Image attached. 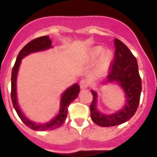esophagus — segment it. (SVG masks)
Returning <instances> with one entry per match:
<instances>
[{
  "mask_svg": "<svg viewBox=\"0 0 157 157\" xmlns=\"http://www.w3.org/2000/svg\"><path fill=\"white\" fill-rule=\"evenodd\" d=\"M89 83L90 82L87 79L83 78V79H82L79 82L80 87H81V89H86V88L88 87V86H89Z\"/></svg>",
  "mask_w": 157,
  "mask_h": 157,
  "instance_id": "esophagus-1",
  "label": "esophagus"
}]
</instances>
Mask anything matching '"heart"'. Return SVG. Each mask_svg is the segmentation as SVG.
<instances>
[{"instance_id":"obj_1","label":"heart","mask_w":157,"mask_h":157,"mask_svg":"<svg viewBox=\"0 0 157 157\" xmlns=\"http://www.w3.org/2000/svg\"><path fill=\"white\" fill-rule=\"evenodd\" d=\"M104 52V48L102 47L98 46L95 47L92 49L91 52H90V59H91L92 61H95L97 60L99 56L102 54V52ZM111 59V53L108 51L104 52V54L101 56V59L100 60V63H99L98 67L100 71H104L107 68L108 65L109 63V61H110Z\"/></svg>"}]
</instances>
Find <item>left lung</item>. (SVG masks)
<instances>
[{"label": "left lung", "instance_id": "left-lung-1", "mask_svg": "<svg viewBox=\"0 0 157 157\" xmlns=\"http://www.w3.org/2000/svg\"><path fill=\"white\" fill-rule=\"evenodd\" d=\"M115 56L105 82L102 84L117 83L124 94V104L120 110L113 113H101L97 106L98 94L92 90L93 101L90 105V117L95 124L102 127L115 126L128 121L136 113L140 102L141 79L137 61L125 44L114 39Z\"/></svg>", "mask_w": 157, "mask_h": 157}]
</instances>
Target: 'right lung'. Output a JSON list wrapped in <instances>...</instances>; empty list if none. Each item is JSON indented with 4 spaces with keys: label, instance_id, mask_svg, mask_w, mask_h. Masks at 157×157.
Masks as SVG:
<instances>
[{
    "label": "right lung",
    "instance_id": "add662e5",
    "mask_svg": "<svg viewBox=\"0 0 157 157\" xmlns=\"http://www.w3.org/2000/svg\"><path fill=\"white\" fill-rule=\"evenodd\" d=\"M52 48H53V46L52 45V40H50L49 36H48L39 37V38L32 40L29 44H27L21 49V52H19L16 63H15L14 67L13 68V71H12L11 98L13 107H14L15 110L17 111L19 117L21 119L23 122L30 128L36 131L52 130V129H55V128L61 126L65 121L66 117L67 116L68 106L71 104V102L73 101L78 97V95L80 91V87L78 85V83L73 84V85L71 86L70 87L66 90L61 95L59 110L58 114L56 115L54 118H52V120L48 121V122H35L33 121L30 120L28 117H26L25 113H23L21 107L19 106L17 94V75H18L19 68H20V66H21V60H22V59L25 58V56H29L32 53L44 52V51L48 50V49Z\"/></svg>",
    "mask_w": 157,
    "mask_h": 157
}]
</instances>
